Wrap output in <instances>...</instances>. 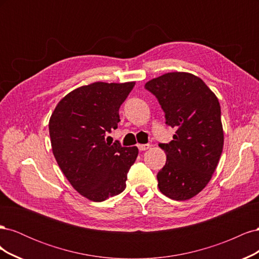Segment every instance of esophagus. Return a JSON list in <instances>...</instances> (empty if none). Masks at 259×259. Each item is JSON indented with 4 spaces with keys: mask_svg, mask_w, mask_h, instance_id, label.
<instances>
[{
    "mask_svg": "<svg viewBox=\"0 0 259 259\" xmlns=\"http://www.w3.org/2000/svg\"><path fill=\"white\" fill-rule=\"evenodd\" d=\"M137 147H138L140 151H145V150H148V149L151 147V145L150 144H144V145H138Z\"/></svg>",
    "mask_w": 259,
    "mask_h": 259,
    "instance_id": "esophagus-1",
    "label": "esophagus"
}]
</instances>
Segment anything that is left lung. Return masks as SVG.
Returning a JSON list of instances; mask_svg holds the SVG:
<instances>
[{
  "label": "left lung",
  "mask_w": 259,
  "mask_h": 259,
  "mask_svg": "<svg viewBox=\"0 0 259 259\" xmlns=\"http://www.w3.org/2000/svg\"><path fill=\"white\" fill-rule=\"evenodd\" d=\"M158 99L165 123L176 130L173 140L159 144L166 163L159 171L160 191L176 201L188 200L208 184L223 152L222 112L215 94L200 77L170 72L146 83Z\"/></svg>",
  "instance_id": "left-lung-1"
}]
</instances>
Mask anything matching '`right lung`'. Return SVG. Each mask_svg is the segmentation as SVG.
Here are the masks:
<instances>
[{"label":"right lung","instance_id":"1","mask_svg":"<svg viewBox=\"0 0 259 259\" xmlns=\"http://www.w3.org/2000/svg\"><path fill=\"white\" fill-rule=\"evenodd\" d=\"M134 82H96L69 93L51 116L52 149L60 169L83 197L103 202L126 187L137 147L106 143V134L117 128L119 109Z\"/></svg>","mask_w":259,"mask_h":259}]
</instances>
